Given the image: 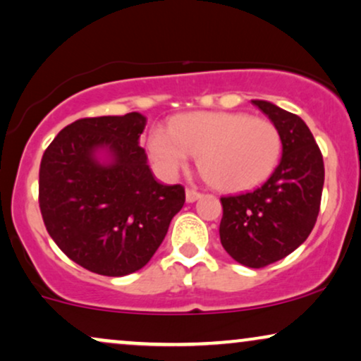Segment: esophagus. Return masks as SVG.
<instances>
[{"instance_id":"34e87169","label":"esophagus","mask_w":361,"mask_h":361,"mask_svg":"<svg viewBox=\"0 0 361 361\" xmlns=\"http://www.w3.org/2000/svg\"><path fill=\"white\" fill-rule=\"evenodd\" d=\"M202 197V195H200L197 190H192V188H186V202L188 203H193V202H197V200Z\"/></svg>"}]
</instances>
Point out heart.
Instances as JSON below:
<instances>
[{
  "label": "heart",
  "instance_id": "b5f03b06",
  "mask_svg": "<svg viewBox=\"0 0 361 361\" xmlns=\"http://www.w3.org/2000/svg\"><path fill=\"white\" fill-rule=\"evenodd\" d=\"M147 151L164 176H175L198 156V166L220 192H244L272 175L282 153L279 129L245 112H190L169 128L154 126Z\"/></svg>",
  "mask_w": 361,
  "mask_h": 361
}]
</instances>
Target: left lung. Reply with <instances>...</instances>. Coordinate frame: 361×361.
I'll return each instance as SVG.
<instances>
[{
  "label": "left lung",
  "mask_w": 361,
  "mask_h": 361,
  "mask_svg": "<svg viewBox=\"0 0 361 361\" xmlns=\"http://www.w3.org/2000/svg\"><path fill=\"white\" fill-rule=\"evenodd\" d=\"M282 139V158L254 192L220 198V242L242 266L260 269L284 259L306 240L319 214L323 156L301 117L267 101H252Z\"/></svg>",
  "instance_id": "8db88e82"
}]
</instances>
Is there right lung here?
<instances>
[{
    "label": "right lung",
    "mask_w": 361,
    "mask_h": 361,
    "mask_svg": "<svg viewBox=\"0 0 361 361\" xmlns=\"http://www.w3.org/2000/svg\"><path fill=\"white\" fill-rule=\"evenodd\" d=\"M139 112L79 119L56 134L40 164V210L60 250L101 276L149 262L183 208L185 188L156 180Z\"/></svg>",
    "instance_id": "obj_1"
}]
</instances>
